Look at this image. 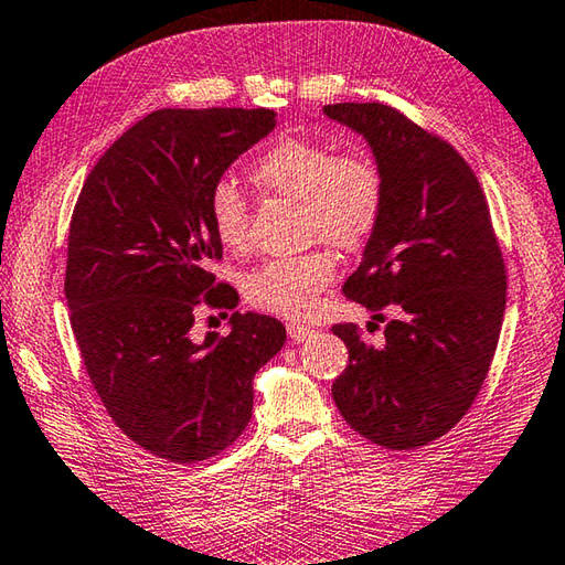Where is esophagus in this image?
<instances>
[{
	"label": "esophagus",
	"mask_w": 565,
	"mask_h": 565,
	"mask_svg": "<svg viewBox=\"0 0 565 565\" xmlns=\"http://www.w3.org/2000/svg\"><path fill=\"white\" fill-rule=\"evenodd\" d=\"M286 333H289V338L294 342H303L306 338L313 335V328L311 326H301V323H289V326H286Z\"/></svg>",
	"instance_id": "obj_1"
}]
</instances>
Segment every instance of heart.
Here are the masks:
<instances>
[{
  "mask_svg": "<svg viewBox=\"0 0 565 565\" xmlns=\"http://www.w3.org/2000/svg\"><path fill=\"white\" fill-rule=\"evenodd\" d=\"M252 181L262 191L301 203V235L323 239L342 252L364 247L380 227L384 175L362 151L338 153L326 141L281 137L252 163ZM207 220L223 247L239 252L249 242V207L239 188L217 181L207 195ZM335 259L328 249L276 257L245 281L252 306L284 318L311 316L320 291L333 281Z\"/></svg>",
  "mask_w": 565,
  "mask_h": 565,
  "instance_id": "1",
  "label": "heart"
}]
</instances>
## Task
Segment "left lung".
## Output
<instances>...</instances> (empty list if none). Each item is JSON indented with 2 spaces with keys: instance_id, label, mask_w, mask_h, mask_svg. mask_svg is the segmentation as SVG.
Returning <instances> with one entry per match:
<instances>
[{
  "instance_id": "left-lung-1",
  "label": "left lung",
  "mask_w": 565,
  "mask_h": 565,
  "mask_svg": "<svg viewBox=\"0 0 565 565\" xmlns=\"http://www.w3.org/2000/svg\"><path fill=\"white\" fill-rule=\"evenodd\" d=\"M323 113L367 139L384 175L380 227L342 291L380 323L392 313L377 345L355 323L333 326L350 352L333 399L360 436L412 450L448 434L488 377L507 303L502 249L478 175L448 141L382 103Z\"/></svg>"
}]
</instances>
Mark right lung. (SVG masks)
I'll use <instances>...</instances> for the list:
<instances>
[{
	"label": "right lung",
	"mask_w": 565,
	"mask_h": 565,
	"mask_svg": "<svg viewBox=\"0 0 565 565\" xmlns=\"http://www.w3.org/2000/svg\"><path fill=\"white\" fill-rule=\"evenodd\" d=\"M274 127L264 107L157 109L99 157L71 217L65 298L87 377L121 434L179 466L242 436L254 374L286 340L276 318L237 311L230 335L193 333L198 308L239 301L210 271L223 245L207 195Z\"/></svg>",
	"instance_id": "1"
}]
</instances>
